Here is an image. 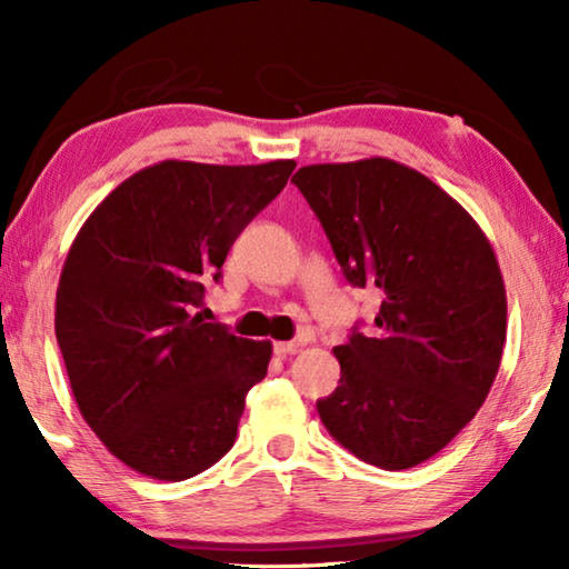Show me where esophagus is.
<instances>
[{"mask_svg":"<svg viewBox=\"0 0 569 569\" xmlns=\"http://www.w3.org/2000/svg\"><path fill=\"white\" fill-rule=\"evenodd\" d=\"M298 349H301V341H278V343L273 346L276 356H281V359H286V356L296 353Z\"/></svg>","mask_w":569,"mask_h":569,"instance_id":"34e87169","label":"esophagus"}]
</instances>
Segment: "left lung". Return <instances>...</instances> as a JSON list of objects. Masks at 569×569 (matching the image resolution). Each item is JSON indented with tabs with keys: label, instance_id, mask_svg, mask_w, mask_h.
Returning <instances> with one entry per match:
<instances>
[{
	"label": "left lung",
	"instance_id": "1",
	"mask_svg": "<svg viewBox=\"0 0 569 569\" xmlns=\"http://www.w3.org/2000/svg\"><path fill=\"white\" fill-rule=\"evenodd\" d=\"M346 281L377 288V333L336 346L339 387L316 401L329 435L399 471L475 419L502 361L507 293L477 220L437 182L389 158L306 166L291 178Z\"/></svg>",
	"mask_w": 569,
	"mask_h": 569
}]
</instances>
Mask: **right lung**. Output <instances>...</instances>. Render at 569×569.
Here are the masks:
<instances>
[{
	"label": "right lung",
	"instance_id": "1",
	"mask_svg": "<svg viewBox=\"0 0 569 569\" xmlns=\"http://www.w3.org/2000/svg\"><path fill=\"white\" fill-rule=\"evenodd\" d=\"M293 168L162 160L120 182L77 233L57 286V343L84 421L140 475L190 479L233 447L273 346L190 311Z\"/></svg>",
	"mask_w": 569,
	"mask_h": 569
}]
</instances>
